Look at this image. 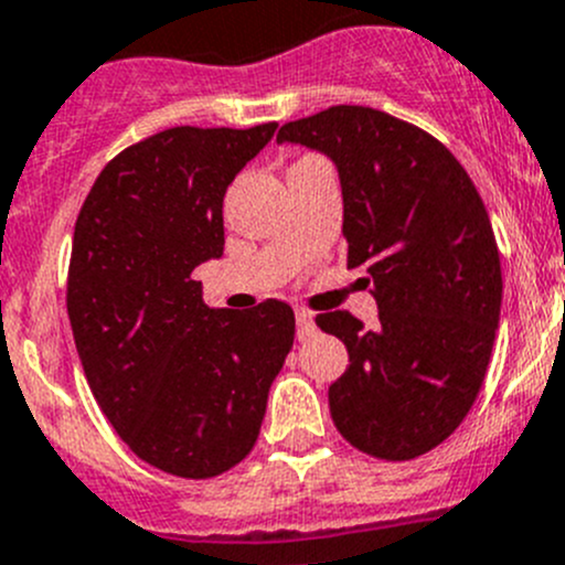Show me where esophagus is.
<instances>
[{
	"label": "esophagus",
	"instance_id": "1",
	"mask_svg": "<svg viewBox=\"0 0 565 565\" xmlns=\"http://www.w3.org/2000/svg\"><path fill=\"white\" fill-rule=\"evenodd\" d=\"M313 332H316L313 313H310V310H305V308H299L297 310V335H299V341H302V338H310Z\"/></svg>",
	"mask_w": 565,
	"mask_h": 565
}]
</instances>
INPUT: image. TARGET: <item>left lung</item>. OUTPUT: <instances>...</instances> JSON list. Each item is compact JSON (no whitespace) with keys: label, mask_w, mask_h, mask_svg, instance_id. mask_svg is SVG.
<instances>
[{"label":"left lung","mask_w":565,"mask_h":565,"mask_svg":"<svg viewBox=\"0 0 565 565\" xmlns=\"http://www.w3.org/2000/svg\"><path fill=\"white\" fill-rule=\"evenodd\" d=\"M282 141L335 163L347 268H366L380 308L372 330L347 310L316 316L349 352L332 422L372 458H418L460 427L491 360L502 266L486 205L444 143L374 107L288 121Z\"/></svg>","instance_id":"left-lung-1"}]
</instances>
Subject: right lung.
Returning a JSON list of instances; mask_svg holds the SVG:
<instances>
[{
	"instance_id": "add662e5",
	"label": "right lung",
	"mask_w": 565,
	"mask_h": 565,
	"mask_svg": "<svg viewBox=\"0 0 565 565\" xmlns=\"http://www.w3.org/2000/svg\"><path fill=\"white\" fill-rule=\"evenodd\" d=\"M277 125L171 127L118 152L74 224L66 308L90 394L166 475L207 480L255 447L294 310L202 302L199 263L224 252V193Z\"/></svg>"
}]
</instances>
